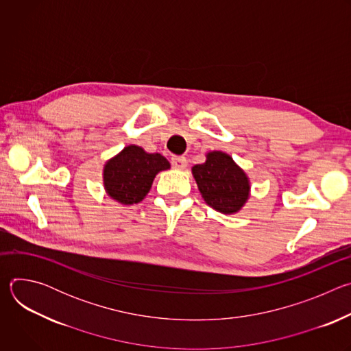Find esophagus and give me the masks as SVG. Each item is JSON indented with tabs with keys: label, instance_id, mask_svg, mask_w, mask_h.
Here are the masks:
<instances>
[{
	"label": "esophagus",
	"instance_id": "34e87169",
	"mask_svg": "<svg viewBox=\"0 0 351 351\" xmlns=\"http://www.w3.org/2000/svg\"><path fill=\"white\" fill-rule=\"evenodd\" d=\"M171 164L173 168L176 169H184L187 167V160L184 157H172L171 158Z\"/></svg>",
	"mask_w": 351,
	"mask_h": 351
}]
</instances>
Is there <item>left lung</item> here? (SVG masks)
<instances>
[{"label": "left lung", "instance_id": "left-lung-1", "mask_svg": "<svg viewBox=\"0 0 351 351\" xmlns=\"http://www.w3.org/2000/svg\"><path fill=\"white\" fill-rule=\"evenodd\" d=\"M193 176L206 203L222 214L239 211L248 197L245 173L225 153H210L204 164L193 167Z\"/></svg>", "mask_w": 351, "mask_h": 351}]
</instances>
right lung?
Instances as JSON below:
<instances>
[{"mask_svg": "<svg viewBox=\"0 0 351 351\" xmlns=\"http://www.w3.org/2000/svg\"><path fill=\"white\" fill-rule=\"evenodd\" d=\"M169 168L161 154H148L137 145H129L108 161L104 169V184L108 194L122 204L141 202L160 171Z\"/></svg>", "mask_w": 351, "mask_h": 351, "instance_id": "add662e5", "label": "right lung"}]
</instances>
